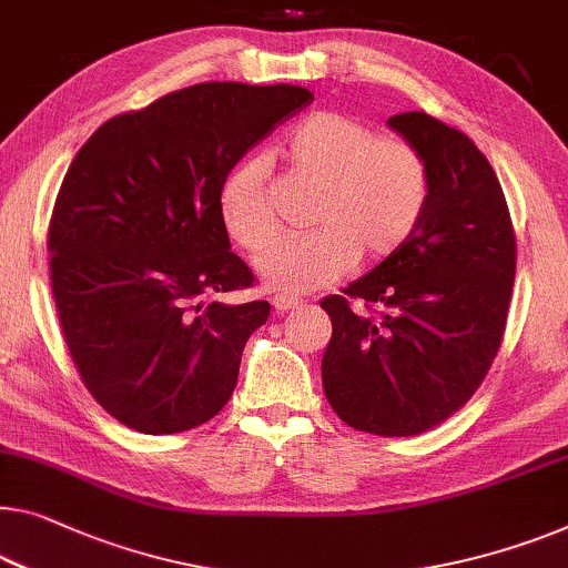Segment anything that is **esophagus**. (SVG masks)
I'll list each match as a JSON object with an SVG mask.
<instances>
[{"label": "esophagus", "mask_w": 568, "mask_h": 568, "mask_svg": "<svg viewBox=\"0 0 568 568\" xmlns=\"http://www.w3.org/2000/svg\"><path fill=\"white\" fill-rule=\"evenodd\" d=\"M298 298H291V295H275V298H273V306H275V311L277 313H287V311H291V308H295V306H298Z\"/></svg>", "instance_id": "34e87169"}]
</instances>
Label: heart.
<instances>
[{
    "label": "heart",
    "instance_id": "b5f03b06",
    "mask_svg": "<svg viewBox=\"0 0 568 568\" xmlns=\"http://www.w3.org/2000/svg\"><path fill=\"white\" fill-rule=\"evenodd\" d=\"M281 152L293 173L318 183L308 209L313 230L277 232L267 199V165L252 155L226 173L219 216L226 234L247 252H260L257 273L283 293H308L334 283L357 257L379 262L395 255L426 216L428 165L420 150L395 134L344 112H316L285 134Z\"/></svg>",
    "mask_w": 568,
    "mask_h": 568
}]
</instances>
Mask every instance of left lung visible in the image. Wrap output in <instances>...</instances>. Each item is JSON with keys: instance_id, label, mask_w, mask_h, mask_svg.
I'll return each instance as SVG.
<instances>
[{"instance_id": "8db88e82", "label": "left lung", "mask_w": 568, "mask_h": 568, "mask_svg": "<svg viewBox=\"0 0 568 568\" xmlns=\"http://www.w3.org/2000/svg\"><path fill=\"white\" fill-rule=\"evenodd\" d=\"M387 124L426 160L428 209L395 255L321 301L332 318L321 379L346 426L418 436L452 418L493 367L518 250L503 185L467 134L426 112Z\"/></svg>"}]
</instances>
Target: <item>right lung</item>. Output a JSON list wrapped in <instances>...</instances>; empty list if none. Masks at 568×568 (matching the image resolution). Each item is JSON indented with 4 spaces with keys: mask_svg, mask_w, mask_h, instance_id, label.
Masks as SVG:
<instances>
[{
    "mask_svg": "<svg viewBox=\"0 0 568 568\" xmlns=\"http://www.w3.org/2000/svg\"><path fill=\"white\" fill-rule=\"evenodd\" d=\"M311 101L291 83H196L112 116L75 152L48 224L50 285L81 383L126 428L181 434L230 403L270 303L216 298L255 285L219 191Z\"/></svg>",
    "mask_w": 568,
    "mask_h": 568,
    "instance_id": "1",
    "label": "right lung"
}]
</instances>
